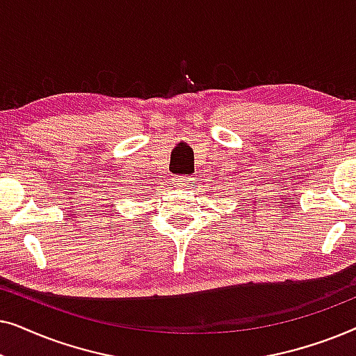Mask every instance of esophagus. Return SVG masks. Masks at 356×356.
I'll use <instances>...</instances> for the list:
<instances>
[{
	"mask_svg": "<svg viewBox=\"0 0 356 356\" xmlns=\"http://www.w3.org/2000/svg\"><path fill=\"white\" fill-rule=\"evenodd\" d=\"M194 181V179L191 177H179L177 178V184L179 188H186L188 184H191Z\"/></svg>",
	"mask_w": 356,
	"mask_h": 356,
	"instance_id": "obj_1",
	"label": "esophagus"
}]
</instances>
